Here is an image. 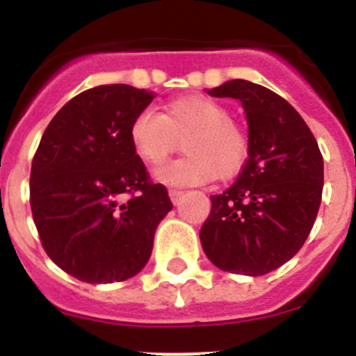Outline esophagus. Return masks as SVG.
I'll list each match as a JSON object with an SVG mask.
<instances>
[{
	"label": "esophagus",
	"mask_w": 356,
	"mask_h": 356,
	"mask_svg": "<svg viewBox=\"0 0 356 356\" xmlns=\"http://www.w3.org/2000/svg\"><path fill=\"white\" fill-rule=\"evenodd\" d=\"M181 196H184V191H178V188H169V197H171V201L175 203V205H178V201H180Z\"/></svg>",
	"instance_id": "34e87169"
}]
</instances>
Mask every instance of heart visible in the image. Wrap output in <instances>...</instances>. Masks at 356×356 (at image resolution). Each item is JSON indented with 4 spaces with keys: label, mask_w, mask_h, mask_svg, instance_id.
Returning a JSON list of instances; mask_svg holds the SVG:
<instances>
[{
    "label": "heart",
    "mask_w": 356,
    "mask_h": 356,
    "mask_svg": "<svg viewBox=\"0 0 356 356\" xmlns=\"http://www.w3.org/2000/svg\"><path fill=\"white\" fill-rule=\"evenodd\" d=\"M184 140L181 159L155 171V178L171 187L201 185L219 176L228 180L248 160L246 131L229 119L225 105L203 96H185L163 106L162 115L143 110L130 124L135 153L149 165H159Z\"/></svg>",
    "instance_id": "obj_1"
}]
</instances>
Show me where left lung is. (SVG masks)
<instances>
[{"mask_svg": "<svg viewBox=\"0 0 356 356\" xmlns=\"http://www.w3.org/2000/svg\"><path fill=\"white\" fill-rule=\"evenodd\" d=\"M207 94L242 103L250 153L237 181L210 196L201 246L222 271L267 275L301 250L316 222L325 178L323 155L294 106L267 87L229 80Z\"/></svg>", "mask_w": 356, "mask_h": 356, "instance_id": "8db88e82", "label": "left lung"}]
</instances>
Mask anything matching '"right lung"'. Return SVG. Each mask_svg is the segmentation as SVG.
Returning a JSON list of instances; mask_svg holds the SVG:
<instances>
[{
    "label": "right lung",
    "mask_w": 356,
    "mask_h": 356,
    "mask_svg": "<svg viewBox=\"0 0 356 356\" xmlns=\"http://www.w3.org/2000/svg\"><path fill=\"white\" fill-rule=\"evenodd\" d=\"M153 97L122 83L83 90L56 112L31 162L30 205L44 250L87 284L143 271L172 209L130 143L131 121ZM124 193L136 196L121 202Z\"/></svg>",
    "instance_id": "obj_1"
}]
</instances>
